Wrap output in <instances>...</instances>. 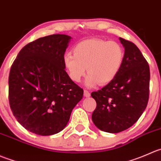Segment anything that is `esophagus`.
<instances>
[{"mask_svg": "<svg viewBox=\"0 0 161 161\" xmlns=\"http://www.w3.org/2000/svg\"><path fill=\"white\" fill-rule=\"evenodd\" d=\"M84 96H85V97H90L91 94H90V92H88V91L84 90Z\"/></svg>", "mask_w": 161, "mask_h": 161, "instance_id": "esophagus-1", "label": "esophagus"}]
</instances>
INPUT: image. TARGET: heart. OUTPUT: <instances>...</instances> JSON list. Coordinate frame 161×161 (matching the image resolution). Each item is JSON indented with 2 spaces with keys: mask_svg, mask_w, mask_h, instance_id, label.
<instances>
[{
  "mask_svg": "<svg viewBox=\"0 0 161 161\" xmlns=\"http://www.w3.org/2000/svg\"><path fill=\"white\" fill-rule=\"evenodd\" d=\"M124 57L123 47L116 41L87 39L76 44L74 54H65L63 63L74 82H80L87 70L86 85L95 87L115 79L121 69Z\"/></svg>",
  "mask_w": 161,
  "mask_h": 161,
  "instance_id": "obj_1",
  "label": "heart"
}]
</instances>
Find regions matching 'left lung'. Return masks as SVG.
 <instances>
[{
  "instance_id": "8db88e82",
  "label": "left lung",
  "mask_w": 161,
  "mask_h": 161,
  "mask_svg": "<svg viewBox=\"0 0 161 161\" xmlns=\"http://www.w3.org/2000/svg\"><path fill=\"white\" fill-rule=\"evenodd\" d=\"M125 48L123 65L114 80L92 97L96 101L92 114L94 125L101 131L118 133L138 120L147 106L149 67L135 44L119 37Z\"/></svg>"
}]
</instances>
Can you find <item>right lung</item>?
I'll return each instance as SVG.
<instances>
[{
    "instance_id": "add662e5",
    "label": "right lung",
    "mask_w": 161,
    "mask_h": 161,
    "mask_svg": "<svg viewBox=\"0 0 161 161\" xmlns=\"http://www.w3.org/2000/svg\"><path fill=\"white\" fill-rule=\"evenodd\" d=\"M71 36L53 34L29 43L11 67L9 104L17 121L39 135L65 128L84 91L65 70L63 56Z\"/></svg>"
}]
</instances>
